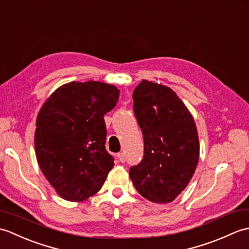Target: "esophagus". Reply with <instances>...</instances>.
<instances>
[{
	"mask_svg": "<svg viewBox=\"0 0 249 249\" xmlns=\"http://www.w3.org/2000/svg\"><path fill=\"white\" fill-rule=\"evenodd\" d=\"M118 158H119V160H120L121 162H125V160H126V157H125L124 153H119V154H118Z\"/></svg>",
	"mask_w": 249,
	"mask_h": 249,
	"instance_id": "obj_1",
	"label": "esophagus"
}]
</instances>
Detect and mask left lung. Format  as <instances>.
Returning a JSON list of instances; mask_svg holds the SVG:
<instances>
[{"label": "left lung", "instance_id": "obj_1", "mask_svg": "<svg viewBox=\"0 0 249 249\" xmlns=\"http://www.w3.org/2000/svg\"><path fill=\"white\" fill-rule=\"evenodd\" d=\"M133 99L144 155L129 169V178L142 197L154 203L172 202L198 165L200 145L194 118L177 93L162 84L142 80Z\"/></svg>", "mask_w": 249, "mask_h": 249}]
</instances>
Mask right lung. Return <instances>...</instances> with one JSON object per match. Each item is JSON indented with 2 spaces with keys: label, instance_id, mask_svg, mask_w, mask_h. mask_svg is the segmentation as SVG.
Instances as JSON below:
<instances>
[{
  "label": "right lung",
  "instance_id": "add662e5",
  "mask_svg": "<svg viewBox=\"0 0 249 249\" xmlns=\"http://www.w3.org/2000/svg\"><path fill=\"white\" fill-rule=\"evenodd\" d=\"M119 95L108 83L73 81L56 89L40 108L34 137L37 162L63 199L81 202L92 197L113 168L105 146L104 115Z\"/></svg>",
  "mask_w": 249,
  "mask_h": 249
}]
</instances>
